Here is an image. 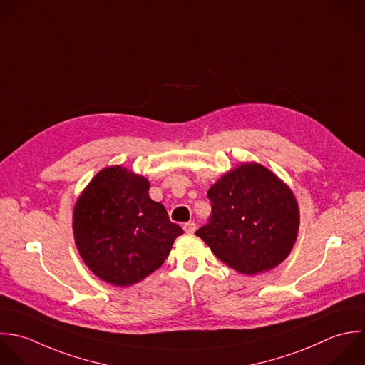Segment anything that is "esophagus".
<instances>
[{
    "label": "esophagus",
    "mask_w": 365,
    "mask_h": 365,
    "mask_svg": "<svg viewBox=\"0 0 365 365\" xmlns=\"http://www.w3.org/2000/svg\"><path fill=\"white\" fill-rule=\"evenodd\" d=\"M183 230H185V233H187V235L195 233V230H196V223H195V222H187V223H185V225H183Z\"/></svg>",
    "instance_id": "obj_1"
}]
</instances>
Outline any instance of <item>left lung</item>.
Wrapping results in <instances>:
<instances>
[{"label": "left lung", "mask_w": 365, "mask_h": 365, "mask_svg": "<svg viewBox=\"0 0 365 365\" xmlns=\"http://www.w3.org/2000/svg\"><path fill=\"white\" fill-rule=\"evenodd\" d=\"M212 215L196 236L229 267L256 274L280 264L299 232V206L292 190L269 169L245 163L209 190Z\"/></svg>", "instance_id": "obj_1"}]
</instances>
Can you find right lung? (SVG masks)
<instances>
[{"label": "right lung", "mask_w": 365, "mask_h": 365, "mask_svg": "<svg viewBox=\"0 0 365 365\" xmlns=\"http://www.w3.org/2000/svg\"><path fill=\"white\" fill-rule=\"evenodd\" d=\"M149 182L120 166L101 170L73 209L75 243L93 274L130 286L159 269L183 229L149 197Z\"/></svg>", "instance_id": "add662e5"}]
</instances>
